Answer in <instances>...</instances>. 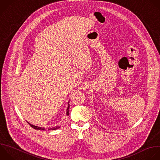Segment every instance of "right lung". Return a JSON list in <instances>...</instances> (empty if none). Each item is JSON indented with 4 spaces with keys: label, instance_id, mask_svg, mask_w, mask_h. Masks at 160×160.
Here are the masks:
<instances>
[{
    "label": "right lung",
    "instance_id": "add662e5",
    "mask_svg": "<svg viewBox=\"0 0 160 160\" xmlns=\"http://www.w3.org/2000/svg\"><path fill=\"white\" fill-rule=\"evenodd\" d=\"M69 114V101H68V108H67V109H66V115L68 116ZM28 122L29 123V124L34 129H39V130H46V128H42V127H39V126H35V125H33L32 124H31L30 122H29L28 121ZM60 127L59 126H55V127H53V128H48V129L49 130H56V129H58V128H59Z\"/></svg>",
    "mask_w": 160,
    "mask_h": 160
}]
</instances>
